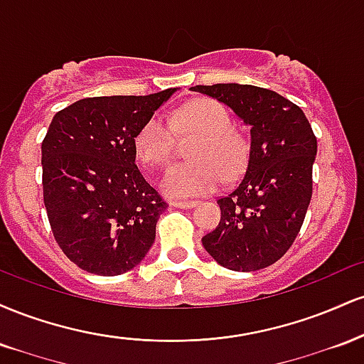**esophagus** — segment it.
Masks as SVG:
<instances>
[{
	"label": "esophagus",
	"instance_id": "obj_1",
	"mask_svg": "<svg viewBox=\"0 0 364 364\" xmlns=\"http://www.w3.org/2000/svg\"><path fill=\"white\" fill-rule=\"evenodd\" d=\"M171 205L178 207V208H193L198 205V202H183V200H173V202H171Z\"/></svg>",
	"mask_w": 364,
	"mask_h": 364
}]
</instances>
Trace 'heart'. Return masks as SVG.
<instances>
[{
    "label": "heart",
    "mask_w": 364,
    "mask_h": 364,
    "mask_svg": "<svg viewBox=\"0 0 364 364\" xmlns=\"http://www.w3.org/2000/svg\"><path fill=\"white\" fill-rule=\"evenodd\" d=\"M176 123L183 129L202 132L195 144L193 161L169 166L161 178V190L173 198L207 195L219 188L225 178H235L245 166V149L232 133V121L220 102L196 99L178 111ZM174 124L157 112L141 124L135 136L136 154L145 164L161 166L168 161L174 145Z\"/></svg>",
    "instance_id": "obj_1"
}]
</instances>
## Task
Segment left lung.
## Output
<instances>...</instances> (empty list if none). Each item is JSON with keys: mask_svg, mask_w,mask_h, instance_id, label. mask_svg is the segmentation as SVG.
Wrapping results in <instances>:
<instances>
[{"mask_svg": "<svg viewBox=\"0 0 364 364\" xmlns=\"http://www.w3.org/2000/svg\"><path fill=\"white\" fill-rule=\"evenodd\" d=\"M235 111L250 127L246 171L217 200L220 223L202 237L219 265L236 272L265 269L294 243L311 200L316 136L301 107L277 92L241 83L191 87Z\"/></svg>", "mask_w": 364, "mask_h": 364, "instance_id": "1", "label": "left lung"}]
</instances>
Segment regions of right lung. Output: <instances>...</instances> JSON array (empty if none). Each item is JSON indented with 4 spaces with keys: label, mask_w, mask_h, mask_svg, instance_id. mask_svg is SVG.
I'll return each mask as SVG.
<instances>
[{
    "label": "right lung",
    "mask_w": 364,
    "mask_h": 364,
    "mask_svg": "<svg viewBox=\"0 0 364 364\" xmlns=\"http://www.w3.org/2000/svg\"><path fill=\"white\" fill-rule=\"evenodd\" d=\"M174 92L80 99L49 124L44 205L56 243L85 272L124 274L152 248L168 205L136 168L135 136Z\"/></svg>",
    "instance_id": "1"
}]
</instances>
